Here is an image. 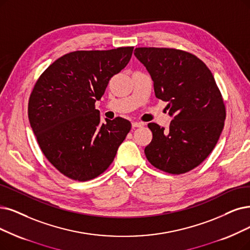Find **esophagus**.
<instances>
[{"label":"esophagus","mask_w":250,"mask_h":250,"mask_svg":"<svg viewBox=\"0 0 250 250\" xmlns=\"http://www.w3.org/2000/svg\"><path fill=\"white\" fill-rule=\"evenodd\" d=\"M144 123L143 122H132V127L137 128V127H143Z\"/></svg>","instance_id":"34e87169"}]
</instances>
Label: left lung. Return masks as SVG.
<instances>
[{"label": "left lung", "mask_w": 250, "mask_h": 250, "mask_svg": "<svg viewBox=\"0 0 250 250\" xmlns=\"http://www.w3.org/2000/svg\"><path fill=\"white\" fill-rule=\"evenodd\" d=\"M154 82L157 98L173 117L168 129L148 123L153 139L145 148L148 162L171 174L200 165L221 135L226 107L212 73L194 54L173 48H135Z\"/></svg>", "instance_id": "8db88e82"}]
</instances>
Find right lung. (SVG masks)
Listing matches in <instances>:
<instances>
[{
    "mask_svg": "<svg viewBox=\"0 0 250 250\" xmlns=\"http://www.w3.org/2000/svg\"><path fill=\"white\" fill-rule=\"evenodd\" d=\"M133 47L67 53L40 76L28 101V120L43 154L66 177L86 182L114 161L131 123L101 122L95 102L127 65Z\"/></svg>",
    "mask_w": 250,
    "mask_h": 250,
    "instance_id": "add662e5",
    "label": "right lung"
}]
</instances>
